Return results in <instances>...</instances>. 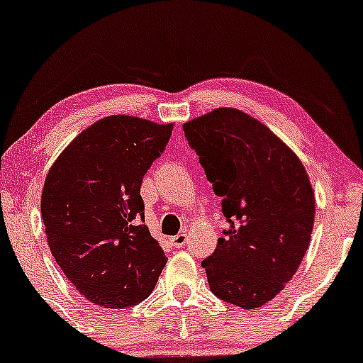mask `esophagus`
Instances as JSON below:
<instances>
[{"instance_id":"obj_1","label":"esophagus","mask_w":363,"mask_h":363,"mask_svg":"<svg viewBox=\"0 0 363 363\" xmlns=\"http://www.w3.org/2000/svg\"><path fill=\"white\" fill-rule=\"evenodd\" d=\"M187 242V235L182 232V234H177L174 237H170V244L174 245V247H184Z\"/></svg>"}]
</instances>
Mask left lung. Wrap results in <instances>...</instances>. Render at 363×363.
Masks as SVG:
<instances>
[{
	"label": "left lung",
	"mask_w": 363,
	"mask_h": 363,
	"mask_svg": "<svg viewBox=\"0 0 363 363\" xmlns=\"http://www.w3.org/2000/svg\"><path fill=\"white\" fill-rule=\"evenodd\" d=\"M232 225L203 261L210 289L244 311L285 289L309 249L314 189L301 158L261 121L218 107L184 123Z\"/></svg>",
	"instance_id": "8db88e82"
}]
</instances>
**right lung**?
Masks as SVG:
<instances>
[{
  "mask_svg": "<svg viewBox=\"0 0 363 363\" xmlns=\"http://www.w3.org/2000/svg\"><path fill=\"white\" fill-rule=\"evenodd\" d=\"M174 123L107 116L68 145L45 176L40 213L62 273L86 301L123 309L147 298L167 257L143 220L140 187Z\"/></svg>",
  "mask_w": 363,
  "mask_h": 363,
  "instance_id": "obj_1",
  "label": "right lung"
}]
</instances>
